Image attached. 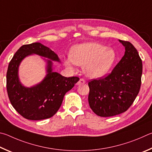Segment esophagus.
Here are the masks:
<instances>
[{
	"mask_svg": "<svg viewBox=\"0 0 152 152\" xmlns=\"http://www.w3.org/2000/svg\"><path fill=\"white\" fill-rule=\"evenodd\" d=\"M84 83H86V81H85V79H79V81L77 83V86H80V85H83Z\"/></svg>",
	"mask_w": 152,
	"mask_h": 152,
	"instance_id": "esophagus-1",
	"label": "esophagus"
}]
</instances>
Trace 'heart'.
Instances as JSON below:
<instances>
[{"instance_id": "heart-1", "label": "heart", "mask_w": 152, "mask_h": 152, "mask_svg": "<svg viewBox=\"0 0 152 152\" xmlns=\"http://www.w3.org/2000/svg\"><path fill=\"white\" fill-rule=\"evenodd\" d=\"M115 59L116 53L111 48L97 42H86L73 47L65 65L69 68H73V64L83 66L87 76L98 78L108 73Z\"/></svg>"}]
</instances>
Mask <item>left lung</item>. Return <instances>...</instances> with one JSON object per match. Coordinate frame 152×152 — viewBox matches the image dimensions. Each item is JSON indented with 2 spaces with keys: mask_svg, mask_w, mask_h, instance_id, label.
Here are the masks:
<instances>
[{
  "mask_svg": "<svg viewBox=\"0 0 152 152\" xmlns=\"http://www.w3.org/2000/svg\"><path fill=\"white\" fill-rule=\"evenodd\" d=\"M125 54L105 77L89 82L88 101L93 111L100 117H111L126 111L139 94L142 61L131 42L119 40Z\"/></svg>",
  "mask_w": 152,
  "mask_h": 152,
  "instance_id": "8db88e82",
  "label": "left lung"
}]
</instances>
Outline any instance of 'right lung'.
I'll return each mask as SVG.
<instances>
[{
    "mask_svg": "<svg viewBox=\"0 0 152 152\" xmlns=\"http://www.w3.org/2000/svg\"><path fill=\"white\" fill-rule=\"evenodd\" d=\"M33 54L60 62L54 51L40 42L23 45L8 66L7 89L12 107L20 115L30 120H41L51 118L57 112L65 94L73 88L79 78L65 77L53 72L52 61L47 60L48 74L44 80L33 87H25L18 79V66L23 58Z\"/></svg>",
    "mask_w": 152,
    "mask_h": 152,
    "instance_id": "add662e5",
    "label": "right lung"
}]
</instances>
